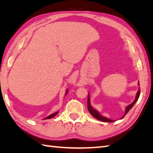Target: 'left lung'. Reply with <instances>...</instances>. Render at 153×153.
Returning a JSON list of instances; mask_svg holds the SVG:
<instances>
[{
  "label": "left lung",
  "mask_w": 153,
  "mask_h": 153,
  "mask_svg": "<svg viewBox=\"0 0 153 153\" xmlns=\"http://www.w3.org/2000/svg\"><path fill=\"white\" fill-rule=\"evenodd\" d=\"M138 85H139V82H138ZM140 94V89H138V92H137V96H136L135 100L133 101V102L131 104L129 105L128 106H126V110H125V113H124V116H123L121 119L124 118V117L125 116V115H126V114L129 112V110H130V109L133 107V105L135 104V103L137 101L138 98H139ZM87 108H88V110H89V113L92 115V116H93L94 117H95L96 119L99 120V121H103V122H114V120H111V119H110L105 117L102 116V115H101L100 114V113L98 112V111L96 110L95 109H94L92 107L91 105V103H90L89 94H88V98H87Z\"/></svg>",
  "instance_id": "obj_1"
}]
</instances>
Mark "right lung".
Here are the masks:
<instances>
[{"label":"right lung","instance_id":"obj_1","mask_svg":"<svg viewBox=\"0 0 153 153\" xmlns=\"http://www.w3.org/2000/svg\"><path fill=\"white\" fill-rule=\"evenodd\" d=\"M68 91L67 90V91H66V94H68ZM58 113H59V112H55V113H53V114H51V115H49V116H48V117H47L46 118H45L44 119H48L52 118V117H55V115H56Z\"/></svg>","mask_w":153,"mask_h":153}]
</instances>
